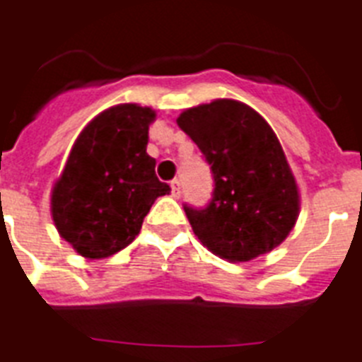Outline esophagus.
Returning <instances> with one entry per match:
<instances>
[{
    "label": "esophagus",
    "instance_id": "34e87169",
    "mask_svg": "<svg viewBox=\"0 0 362 362\" xmlns=\"http://www.w3.org/2000/svg\"><path fill=\"white\" fill-rule=\"evenodd\" d=\"M170 187H172L173 198H179V196H181V181H179V179H173L172 183H170Z\"/></svg>",
    "mask_w": 362,
    "mask_h": 362
}]
</instances>
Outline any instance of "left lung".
I'll use <instances>...</instances> for the list:
<instances>
[{"instance_id": "left-lung-1", "label": "left lung", "mask_w": 362, "mask_h": 362, "mask_svg": "<svg viewBox=\"0 0 362 362\" xmlns=\"http://www.w3.org/2000/svg\"><path fill=\"white\" fill-rule=\"evenodd\" d=\"M177 124L198 145L215 181L204 209L185 206L202 245L230 262L276 249L295 228L300 196L270 124L226 98L185 109Z\"/></svg>"}]
</instances>
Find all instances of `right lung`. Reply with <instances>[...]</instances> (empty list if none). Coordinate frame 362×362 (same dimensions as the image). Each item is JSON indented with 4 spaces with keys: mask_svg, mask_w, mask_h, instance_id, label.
<instances>
[{
    "mask_svg": "<svg viewBox=\"0 0 362 362\" xmlns=\"http://www.w3.org/2000/svg\"><path fill=\"white\" fill-rule=\"evenodd\" d=\"M155 111L120 103L94 117L75 139L50 194L58 234L86 259H105L130 245L158 196L156 160L147 155Z\"/></svg>",
    "mask_w": 362,
    "mask_h": 362,
    "instance_id": "obj_1",
    "label": "right lung"
}]
</instances>
